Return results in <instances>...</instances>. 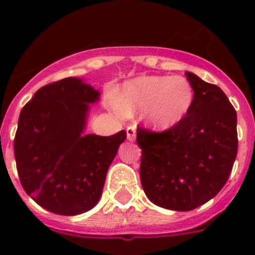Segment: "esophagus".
Wrapping results in <instances>:
<instances>
[{"instance_id":"obj_1","label":"esophagus","mask_w":255,"mask_h":255,"mask_svg":"<svg viewBox=\"0 0 255 255\" xmlns=\"http://www.w3.org/2000/svg\"><path fill=\"white\" fill-rule=\"evenodd\" d=\"M135 128L134 127H128L127 128V139L129 142H134L135 140Z\"/></svg>"}]
</instances>
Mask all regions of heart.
<instances>
[{
    "label": "heart",
    "instance_id": "obj_1",
    "mask_svg": "<svg viewBox=\"0 0 255 255\" xmlns=\"http://www.w3.org/2000/svg\"><path fill=\"white\" fill-rule=\"evenodd\" d=\"M192 85L182 76L142 75L126 81L116 99L123 116L144 112L146 125L165 132L179 126L194 106Z\"/></svg>",
    "mask_w": 255,
    "mask_h": 255
}]
</instances>
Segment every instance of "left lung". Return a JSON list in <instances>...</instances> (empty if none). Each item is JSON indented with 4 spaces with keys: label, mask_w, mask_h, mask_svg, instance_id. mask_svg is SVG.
I'll return each instance as SVG.
<instances>
[{
    "label": "left lung",
    "mask_w": 255,
    "mask_h": 255,
    "mask_svg": "<svg viewBox=\"0 0 255 255\" xmlns=\"http://www.w3.org/2000/svg\"><path fill=\"white\" fill-rule=\"evenodd\" d=\"M195 94L187 117L173 129H137L140 181L156 206L190 211L221 191L237 156V113L218 86L186 71Z\"/></svg>",
    "instance_id": "obj_1"
}]
</instances>
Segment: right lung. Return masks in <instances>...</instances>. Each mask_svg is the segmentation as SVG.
<instances>
[{
  "label": "right lung",
  "instance_id": "obj_1",
  "mask_svg": "<svg viewBox=\"0 0 255 255\" xmlns=\"http://www.w3.org/2000/svg\"><path fill=\"white\" fill-rule=\"evenodd\" d=\"M100 92L84 79L66 78L38 90L23 107L14 138L24 191L56 215L76 216L100 201L107 170L126 130L86 134L90 105Z\"/></svg>",
  "mask_w": 255,
  "mask_h": 255
}]
</instances>
